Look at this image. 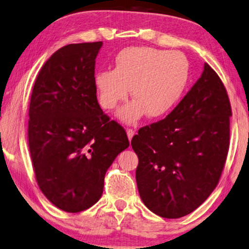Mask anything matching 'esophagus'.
<instances>
[{"label": "esophagus", "instance_id": "obj_1", "mask_svg": "<svg viewBox=\"0 0 249 249\" xmlns=\"http://www.w3.org/2000/svg\"><path fill=\"white\" fill-rule=\"evenodd\" d=\"M126 134H127L128 140H129V142H131V141H132V139H133V136H134V134H135V132H134L132 128H128L127 131H126Z\"/></svg>", "mask_w": 249, "mask_h": 249}]
</instances>
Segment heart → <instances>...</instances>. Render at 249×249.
Segmentation results:
<instances>
[{
	"instance_id": "heart-1",
	"label": "heart",
	"mask_w": 249,
	"mask_h": 249,
	"mask_svg": "<svg viewBox=\"0 0 249 249\" xmlns=\"http://www.w3.org/2000/svg\"><path fill=\"white\" fill-rule=\"evenodd\" d=\"M114 70L100 71L94 76L98 102L110 110L126 100L131 89L135 100L118 112L125 123L133 124L147 113L157 118L166 114L186 88L189 63L177 51L131 46L117 53Z\"/></svg>"
}]
</instances>
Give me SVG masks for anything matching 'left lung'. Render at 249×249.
I'll return each mask as SVG.
<instances>
[{"mask_svg": "<svg viewBox=\"0 0 249 249\" xmlns=\"http://www.w3.org/2000/svg\"><path fill=\"white\" fill-rule=\"evenodd\" d=\"M231 103L207 63L171 114L132 139L136 183L149 211L165 218L191 214L212 194L230 148Z\"/></svg>", "mask_w": 249, "mask_h": 249, "instance_id": "left-lung-1", "label": "left lung"}]
</instances>
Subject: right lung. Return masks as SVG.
I'll use <instances>...</instances> for the list:
<instances>
[{
	"mask_svg": "<svg viewBox=\"0 0 249 249\" xmlns=\"http://www.w3.org/2000/svg\"><path fill=\"white\" fill-rule=\"evenodd\" d=\"M103 42L63 46L34 83L29 146L38 187L60 210L78 213L103 194L104 177L129 146L126 132L100 107L94 84Z\"/></svg>",
	"mask_w": 249,
	"mask_h": 249,
	"instance_id": "1",
	"label": "right lung"
}]
</instances>
